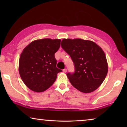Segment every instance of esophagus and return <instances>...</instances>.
Segmentation results:
<instances>
[{
  "instance_id": "obj_1",
  "label": "esophagus",
  "mask_w": 127,
  "mask_h": 127,
  "mask_svg": "<svg viewBox=\"0 0 127 127\" xmlns=\"http://www.w3.org/2000/svg\"><path fill=\"white\" fill-rule=\"evenodd\" d=\"M63 72H64V73H66V72H67V69H66V68L64 69L63 70Z\"/></svg>"
}]
</instances>
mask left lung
<instances>
[{"instance_id": "8db88e82", "label": "left lung", "mask_w": 127, "mask_h": 127, "mask_svg": "<svg viewBox=\"0 0 127 127\" xmlns=\"http://www.w3.org/2000/svg\"><path fill=\"white\" fill-rule=\"evenodd\" d=\"M61 46L74 63V73L66 74L70 83L83 93H90L97 89L108 70L102 49L92 41L81 38H64Z\"/></svg>"}]
</instances>
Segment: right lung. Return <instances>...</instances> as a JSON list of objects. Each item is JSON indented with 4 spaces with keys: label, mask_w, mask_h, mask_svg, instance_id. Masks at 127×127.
I'll return each mask as SVG.
<instances>
[{
    "label": "right lung",
    "mask_w": 127,
    "mask_h": 127,
    "mask_svg": "<svg viewBox=\"0 0 127 127\" xmlns=\"http://www.w3.org/2000/svg\"><path fill=\"white\" fill-rule=\"evenodd\" d=\"M60 39L43 38L31 42L23 49L19 62V73L26 86L41 92L54 83L62 70L57 67L54 54L61 46Z\"/></svg>",
    "instance_id": "1"
}]
</instances>
